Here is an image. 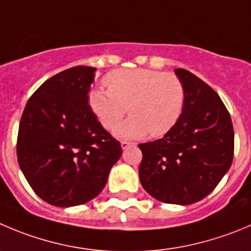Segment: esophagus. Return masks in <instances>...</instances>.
Wrapping results in <instances>:
<instances>
[{"label": "esophagus", "mask_w": 251, "mask_h": 251, "mask_svg": "<svg viewBox=\"0 0 251 251\" xmlns=\"http://www.w3.org/2000/svg\"><path fill=\"white\" fill-rule=\"evenodd\" d=\"M133 143H130V142H127V140H122L121 142V147H122V149H127L128 147H130V145H132Z\"/></svg>", "instance_id": "34e87169"}]
</instances>
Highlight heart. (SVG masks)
Listing matches in <instances>:
<instances>
[{"instance_id":"heart-1","label":"heart","mask_w":251,"mask_h":251,"mask_svg":"<svg viewBox=\"0 0 251 251\" xmlns=\"http://www.w3.org/2000/svg\"><path fill=\"white\" fill-rule=\"evenodd\" d=\"M106 90L88 92V104L102 127L112 130L127 113V121L116 129L119 138H157L170 132L180 121L186 103L183 81L173 73L151 69H126L103 78Z\"/></svg>"}]
</instances>
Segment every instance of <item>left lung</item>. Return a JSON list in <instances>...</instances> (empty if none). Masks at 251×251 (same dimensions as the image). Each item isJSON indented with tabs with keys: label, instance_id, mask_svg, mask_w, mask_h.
I'll list each match as a JSON object with an SVG mask.
<instances>
[{
	"label": "left lung",
	"instance_id": "8db88e82",
	"mask_svg": "<svg viewBox=\"0 0 251 251\" xmlns=\"http://www.w3.org/2000/svg\"><path fill=\"white\" fill-rule=\"evenodd\" d=\"M186 103L175 127L161 139L139 144L140 183L157 201L191 204L212 192L234 155L230 114L211 86L185 69Z\"/></svg>",
	"mask_w": 251,
	"mask_h": 251
}]
</instances>
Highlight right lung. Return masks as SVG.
<instances>
[{
  "instance_id": "right-lung-1",
  "label": "right lung",
  "mask_w": 251,
  "mask_h": 251,
  "mask_svg": "<svg viewBox=\"0 0 251 251\" xmlns=\"http://www.w3.org/2000/svg\"><path fill=\"white\" fill-rule=\"evenodd\" d=\"M91 66H74L48 78L28 100L17 137V159L43 201L73 207L95 199L122 155L121 143L88 104Z\"/></svg>"
}]
</instances>
